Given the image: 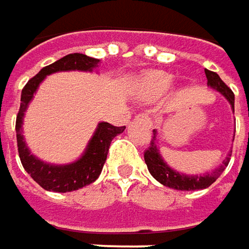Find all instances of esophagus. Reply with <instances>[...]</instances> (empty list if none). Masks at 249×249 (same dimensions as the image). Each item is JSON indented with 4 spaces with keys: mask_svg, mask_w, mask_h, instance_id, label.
Returning <instances> with one entry per match:
<instances>
[{
    "mask_svg": "<svg viewBox=\"0 0 249 249\" xmlns=\"http://www.w3.org/2000/svg\"><path fill=\"white\" fill-rule=\"evenodd\" d=\"M136 120H142V122H144L149 127H151V119H150V116L149 115H146V113H139V115L136 116Z\"/></svg>",
    "mask_w": 249,
    "mask_h": 249,
    "instance_id": "34e87169",
    "label": "esophagus"
}]
</instances>
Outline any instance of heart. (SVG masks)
<instances>
[{
    "label": "heart",
    "mask_w": 249,
    "mask_h": 249,
    "mask_svg": "<svg viewBox=\"0 0 249 249\" xmlns=\"http://www.w3.org/2000/svg\"><path fill=\"white\" fill-rule=\"evenodd\" d=\"M173 85V78L164 72H151L149 73L140 89V98L146 102H153L166 93Z\"/></svg>",
    "instance_id": "heart-1"
}]
</instances>
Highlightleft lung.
Segmentation results:
<instances>
[{
    "label": "left lung",
    "instance_id": "8db88e82",
    "mask_svg": "<svg viewBox=\"0 0 249 249\" xmlns=\"http://www.w3.org/2000/svg\"><path fill=\"white\" fill-rule=\"evenodd\" d=\"M205 76H207V85L215 90H218L221 95L228 99V102L231 103L232 109H234V93L232 90L224 83L221 78L218 76V73L205 69ZM153 140L150 142L147 150H144V161L147 164V169L150 171V174L163 186L174 188V190H183V191H191V190H203L210 187L220 176L225 167L230 163V157L231 153L228 154V157H225V160L222 161L221 166H218L213 173H207L203 176H187L181 174L176 170L170 169L169 166L163 161V159L159 154V149L156 146V132L153 130Z\"/></svg>",
    "mask_w": 249,
    "mask_h": 249
}]
</instances>
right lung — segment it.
<instances>
[{"label":"right lung","instance_id":"1","mask_svg":"<svg viewBox=\"0 0 249 249\" xmlns=\"http://www.w3.org/2000/svg\"><path fill=\"white\" fill-rule=\"evenodd\" d=\"M99 59L90 58L83 53H69L61 58L59 61L51 63L42 68L34 78L28 80L21 93V106L17 115L15 123V132H17V144H18V154L21 159V163L27 173L48 191H56V193H68L73 190H79L82 187L93 183L102 173L103 164L107 157V151L110 147L112 140L117 134L123 133L126 129L124 126L117 127L110 123L102 122L98 124V129L90 139L85 154L78 161L66 166H52L38 160L35 156H32L24 142V136L21 133L22 126V117L27 110L28 103L34 96L35 90L38 89L39 83L44 80L46 75H51L53 72L61 71H92L98 66Z\"/></svg>","mask_w":249,"mask_h":249}]
</instances>
